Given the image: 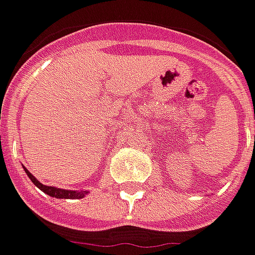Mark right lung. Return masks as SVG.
<instances>
[{"instance_id":"add662e5","label":"right lung","mask_w":255,"mask_h":255,"mask_svg":"<svg viewBox=\"0 0 255 255\" xmlns=\"http://www.w3.org/2000/svg\"><path fill=\"white\" fill-rule=\"evenodd\" d=\"M26 174L29 176V178L32 180V183L36 187H39L41 191H44L48 194L50 197H54V198H71V200H78V198H84L85 195L88 194V191H72V190H62V188H57V187H50L41 184L37 178L33 176L30 171L25 169Z\"/></svg>"}]
</instances>
